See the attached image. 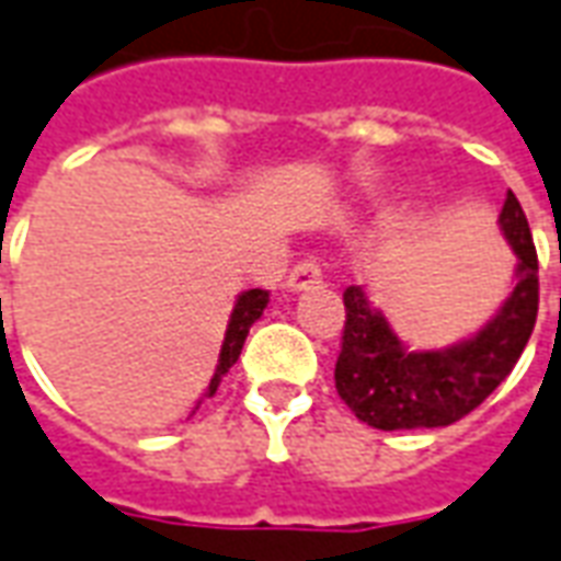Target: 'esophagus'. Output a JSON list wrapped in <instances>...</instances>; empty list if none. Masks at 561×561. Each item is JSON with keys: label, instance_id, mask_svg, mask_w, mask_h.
<instances>
[{"label": "esophagus", "instance_id": "obj_1", "mask_svg": "<svg viewBox=\"0 0 561 561\" xmlns=\"http://www.w3.org/2000/svg\"><path fill=\"white\" fill-rule=\"evenodd\" d=\"M317 284H323V272L313 260H301L299 265H293V272L287 277L289 293H301V289H311Z\"/></svg>", "mask_w": 561, "mask_h": 561}]
</instances>
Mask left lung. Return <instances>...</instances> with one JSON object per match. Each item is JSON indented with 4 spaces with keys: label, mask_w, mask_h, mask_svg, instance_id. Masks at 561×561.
Segmentation results:
<instances>
[{
    "label": "left lung",
    "mask_w": 561,
    "mask_h": 561,
    "mask_svg": "<svg viewBox=\"0 0 561 561\" xmlns=\"http://www.w3.org/2000/svg\"><path fill=\"white\" fill-rule=\"evenodd\" d=\"M502 232L516 253V287L471 341L447 351H408L363 287L344 289V335L335 389L363 423L383 432L450 426L514 371L538 320V250L514 193L504 198Z\"/></svg>",
    "instance_id": "1"
}]
</instances>
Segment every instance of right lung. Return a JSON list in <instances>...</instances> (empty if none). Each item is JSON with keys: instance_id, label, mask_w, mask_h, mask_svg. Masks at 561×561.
Returning <instances> with one entry per match:
<instances>
[{"instance_id": "obj_1", "label": "right lung", "mask_w": 561, "mask_h": 561, "mask_svg": "<svg viewBox=\"0 0 561 561\" xmlns=\"http://www.w3.org/2000/svg\"><path fill=\"white\" fill-rule=\"evenodd\" d=\"M265 305H268V293H265V289H248V293H241V296H238L236 308H232V317H229V329H226L224 347H220V365H217V371H214V377H210L208 396L217 392V387H220V377H224L226 371L238 363L250 325L260 320L262 311H265Z\"/></svg>"}]
</instances>
